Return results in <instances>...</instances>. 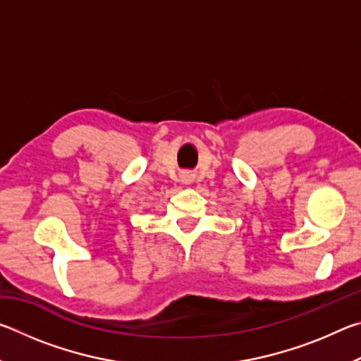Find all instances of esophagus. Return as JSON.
Wrapping results in <instances>:
<instances>
[{
	"label": "esophagus",
	"mask_w": 361,
	"mask_h": 361,
	"mask_svg": "<svg viewBox=\"0 0 361 361\" xmlns=\"http://www.w3.org/2000/svg\"><path fill=\"white\" fill-rule=\"evenodd\" d=\"M183 183H186V185H191V183H192V175H183Z\"/></svg>",
	"instance_id": "esophagus-1"
}]
</instances>
